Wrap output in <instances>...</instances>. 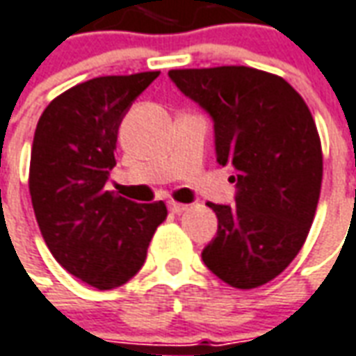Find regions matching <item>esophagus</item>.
<instances>
[{
	"instance_id": "34e87169",
	"label": "esophagus",
	"mask_w": 356,
	"mask_h": 356,
	"mask_svg": "<svg viewBox=\"0 0 356 356\" xmlns=\"http://www.w3.org/2000/svg\"><path fill=\"white\" fill-rule=\"evenodd\" d=\"M188 208L186 204H181V202H170V210L173 213H183Z\"/></svg>"
}]
</instances>
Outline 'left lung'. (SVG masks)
Returning <instances> with one entry per match:
<instances>
[{
	"mask_svg": "<svg viewBox=\"0 0 356 356\" xmlns=\"http://www.w3.org/2000/svg\"><path fill=\"white\" fill-rule=\"evenodd\" d=\"M213 119L216 152L237 183L233 206L208 202L218 235L204 264L235 289L272 282L299 254L314 221L324 158L316 123L285 79L245 65L171 69Z\"/></svg>",
	"mask_w": 356,
	"mask_h": 356,
	"instance_id": "1",
	"label": "left lung"
}]
</instances>
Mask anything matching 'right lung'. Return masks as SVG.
I'll return each mask as SVG.
<instances>
[{
  "mask_svg": "<svg viewBox=\"0 0 356 356\" xmlns=\"http://www.w3.org/2000/svg\"><path fill=\"white\" fill-rule=\"evenodd\" d=\"M160 71L96 76L49 102L31 152L29 191L40 233L67 272L115 289L143 268L165 204L106 191L127 109Z\"/></svg>",
  "mask_w": 356,
  "mask_h": 356,
  "instance_id": "1",
  "label": "right lung"
}]
</instances>
